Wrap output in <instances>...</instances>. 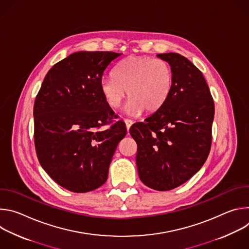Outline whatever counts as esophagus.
<instances>
[{
  "mask_svg": "<svg viewBox=\"0 0 249 249\" xmlns=\"http://www.w3.org/2000/svg\"><path fill=\"white\" fill-rule=\"evenodd\" d=\"M124 122H125V125H126V129H127V131H129L130 127H131V126H132V124H133V121H132V120H130V119H125V120H124Z\"/></svg>",
  "mask_w": 249,
  "mask_h": 249,
  "instance_id": "esophagus-1",
  "label": "esophagus"
}]
</instances>
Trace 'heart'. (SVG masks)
I'll return each instance as SVG.
<instances>
[{
  "label": "heart",
  "mask_w": 249,
  "mask_h": 249,
  "mask_svg": "<svg viewBox=\"0 0 249 249\" xmlns=\"http://www.w3.org/2000/svg\"><path fill=\"white\" fill-rule=\"evenodd\" d=\"M173 86L171 67L163 60L145 56H130L115 71V77L103 78L101 92L106 103L116 109L130 98L125 114L137 116L145 110L160 109L168 98Z\"/></svg>",
  "instance_id": "b5f03b06"
}]
</instances>
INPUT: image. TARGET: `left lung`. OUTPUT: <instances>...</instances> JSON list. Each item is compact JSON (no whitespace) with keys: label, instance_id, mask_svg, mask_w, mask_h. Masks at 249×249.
<instances>
[{"label":"left lung","instance_id":"1","mask_svg":"<svg viewBox=\"0 0 249 249\" xmlns=\"http://www.w3.org/2000/svg\"><path fill=\"white\" fill-rule=\"evenodd\" d=\"M173 72L171 92L160 109L130 128L141 181L158 191L183 184L211 149L215 105L201 71L178 53L157 55Z\"/></svg>","mask_w":249,"mask_h":249}]
</instances>
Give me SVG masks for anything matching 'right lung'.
<instances>
[{"mask_svg":"<svg viewBox=\"0 0 249 249\" xmlns=\"http://www.w3.org/2000/svg\"><path fill=\"white\" fill-rule=\"evenodd\" d=\"M122 54L79 51L55 64L35 98L34 143L42 168L60 186L86 193L103 185L119 142L122 121L99 131L116 115L100 89L104 72Z\"/></svg>","mask_w":249,"mask_h":249,"instance_id":"1","label":"right lung"}]
</instances>
